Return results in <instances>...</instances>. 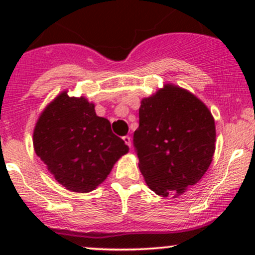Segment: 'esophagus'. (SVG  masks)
Masks as SVG:
<instances>
[{
  "mask_svg": "<svg viewBox=\"0 0 255 255\" xmlns=\"http://www.w3.org/2000/svg\"><path fill=\"white\" fill-rule=\"evenodd\" d=\"M122 139H124V141L126 142V145L129 146V147H131V139H130V136L125 135L124 137H122Z\"/></svg>",
  "mask_w": 255,
  "mask_h": 255,
  "instance_id": "34e87169",
  "label": "esophagus"
}]
</instances>
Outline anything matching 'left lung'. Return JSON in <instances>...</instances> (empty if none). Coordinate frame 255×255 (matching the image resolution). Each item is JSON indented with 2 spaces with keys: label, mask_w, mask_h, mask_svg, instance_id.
<instances>
[{
  "label": "left lung",
  "mask_w": 255,
  "mask_h": 255,
  "mask_svg": "<svg viewBox=\"0 0 255 255\" xmlns=\"http://www.w3.org/2000/svg\"><path fill=\"white\" fill-rule=\"evenodd\" d=\"M211 113L188 91L166 85L144 98L133 145L139 169L156 194H182L204 176L215 153Z\"/></svg>",
  "instance_id": "left-lung-1"
}]
</instances>
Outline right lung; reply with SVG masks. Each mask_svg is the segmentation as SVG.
Returning <instances> with one entry per match:
<instances>
[{
  "label": "right lung",
  "instance_id": "add662e5",
  "mask_svg": "<svg viewBox=\"0 0 255 255\" xmlns=\"http://www.w3.org/2000/svg\"><path fill=\"white\" fill-rule=\"evenodd\" d=\"M33 146L57 182L77 193L93 191L129 150L113 133L110 122L96 115L95 105L67 92L40 115Z\"/></svg>",
  "mask_w": 255,
  "mask_h": 255
}]
</instances>
